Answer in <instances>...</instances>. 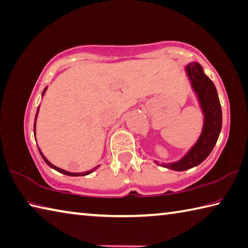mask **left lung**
I'll use <instances>...</instances> for the list:
<instances>
[{
	"instance_id": "left-lung-1",
	"label": "left lung",
	"mask_w": 248,
	"mask_h": 248,
	"mask_svg": "<svg viewBox=\"0 0 248 248\" xmlns=\"http://www.w3.org/2000/svg\"><path fill=\"white\" fill-rule=\"evenodd\" d=\"M186 71L191 80L193 90L199 97L205 117L201 137L187 154L175 163L163 164V167L175 171L187 170L202 163L217 143L222 125L221 105L213 81L204 74L199 62H190L186 67Z\"/></svg>"
}]
</instances>
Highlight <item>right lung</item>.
I'll return each mask as SVG.
<instances>
[{
    "mask_svg": "<svg viewBox=\"0 0 248 248\" xmlns=\"http://www.w3.org/2000/svg\"><path fill=\"white\" fill-rule=\"evenodd\" d=\"M46 88L44 89V91H43V93H42V95H43L44 92H46ZM38 112H39V107H38V111H37V114H35V118H34V121L37 120ZM33 132H34V134H35V123H34V125H33ZM38 148H39V147H38ZM39 152H40V154H41V156H42V158L44 159V161H46V164L49 166V167L53 168V169H55L56 171H58V172H61V173H64V174H67V175H70V177H79V175H87V174H89V173L93 172L94 170H96L98 167H100V166H96V167H94L93 169L89 170V171H85V172H69V171L62 170V169L58 168V167H56V166H54V165H52L51 163H49V161H48V160L46 158V157H44V155L42 154V152H41V150H40V148H39Z\"/></svg>",
    "mask_w": 248,
    "mask_h": 248,
    "instance_id": "obj_1",
    "label": "right lung"
}]
</instances>
